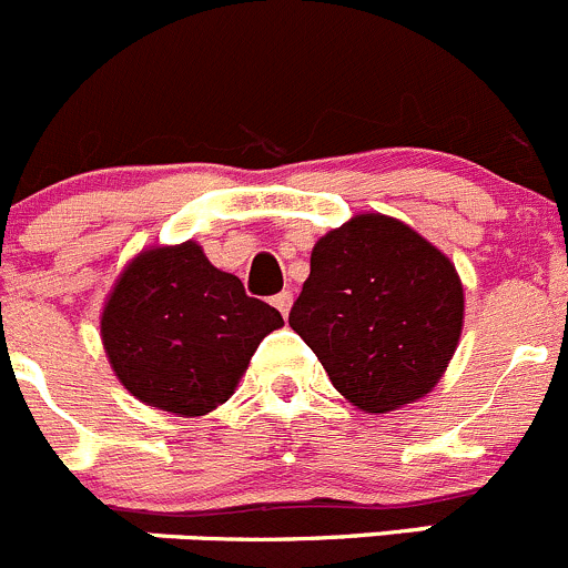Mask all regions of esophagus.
I'll return each mask as SVG.
<instances>
[{
    "label": "esophagus",
    "instance_id": "1",
    "mask_svg": "<svg viewBox=\"0 0 568 568\" xmlns=\"http://www.w3.org/2000/svg\"><path fill=\"white\" fill-rule=\"evenodd\" d=\"M273 306H276L278 312H282L286 317V314H290V308H292V292H286V290L278 292V295L273 297Z\"/></svg>",
    "mask_w": 568,
    "mask_h": 568
}]
</instances>
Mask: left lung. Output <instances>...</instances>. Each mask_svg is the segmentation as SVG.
Masks as SVG:
<instances>
[{"instance_id":"8db88e82","label":"left lung","mask_w":568,"mask_h":568,"mask_svg":"<svg viewBox=\"0 0 568 568\" xmlns=\"http://www.w3.org/2000/svg\"><path fill=\"white\" fill-rule=\"evenodd\" d=\"M290 325L347 403L389 414L445 375L462 339L464 284L423 234L362 212L314 243Z\"/></svg>"}]
</instances>
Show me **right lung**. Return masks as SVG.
Masks as SVG:
<instances>
[{
    "mask_svg": "<svg viewBox=\"0 0 568 568\" xmlns=\"http://www.w3.org/2000/svg\"><path fill=\"white\" fill-rule=\"evenodd\" d=\"M282 314L245 295L193 240L140 251L101 308L112 373L145 406L204 417L226 403Z\"/></svg>",
    "mask_w": 568,
    "mask_h": 568,
    "instance_id": "add662e5",
    "label": "right lung"
}]
</instances>
